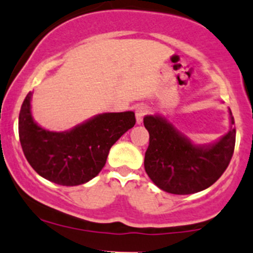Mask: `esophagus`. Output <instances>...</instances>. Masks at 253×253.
<instances>
[{
  "label": "esophagus",
  "instance_id": "1",
  "mask_svg": "<svg viewBox=\"0 0 253 253\" xmlns=\"http://www.w3.org/2000/svg\"><path fill=\"white\" fill-rule=\"evenodd\" d=\"M149 113V108L145 105H139L135 109V119H137V124H142L144 116Z\"/></svg>",
  "mask_w": 253,
  "mask_h": 253
}]
</instances>
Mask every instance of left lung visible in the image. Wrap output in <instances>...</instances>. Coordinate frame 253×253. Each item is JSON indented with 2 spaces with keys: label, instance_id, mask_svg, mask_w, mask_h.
I'll use <instances>...</instances> for the list:
<instances>
[{
  "label": "left lung",
  "instance_id": "8db88e82",
  "mask_svg": "<svg viewBox=\"0 0 253 253\" xmlns=\"http://www.w3.org/2000/svg\"><path fill=\"white\" fill-rule=\"evenodd\" d=\"M144 126L149 132L145 172L167 193L187 195L211 187L232 160L236 135L233 127L214 144L198 147L160 116H145Z\"/></svg>",
  "mask_w": 253,
  "mask_h": 253
}]
</instances>
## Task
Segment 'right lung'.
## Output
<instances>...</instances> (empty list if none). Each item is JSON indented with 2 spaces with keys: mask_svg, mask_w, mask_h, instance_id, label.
Instances as JSON below:
<instances>
[{
  "mask_svg": "<svg viewBox=\"0 0 253 253\" xmlns=\"http://www.w3.org/2000/svg\"><path fill=\"white\" fill-rule=\"evenodd\" d=\"M31 93L21 104L19 139L26 160L55 184L80 185L102 171L110 148L135 125L133 111L105 113L66 132L41 128L31 116Z\"/></svg>",
  "mask_w": 253,
  "mask_h": 253,
  "instance_id": "obj_1",
  "label": "right lung"
}]
</instances>
